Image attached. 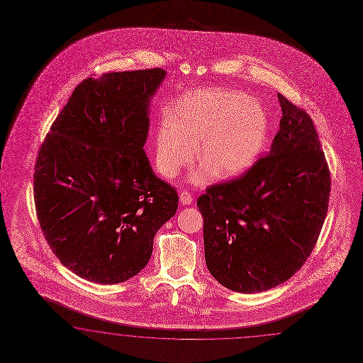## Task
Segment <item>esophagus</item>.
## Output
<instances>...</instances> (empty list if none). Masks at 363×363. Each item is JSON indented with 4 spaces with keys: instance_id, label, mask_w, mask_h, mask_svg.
I'll return each instance as SVG.
<instances>
[{
    "instance_id": "34e87169",
    "label": "esophagus",
    "mask_w": 363,
    "mask_h": 363,
    "mask_svg": "<svg viewBox=\"0 0 363 363\" xmlns=\"http://www.w3.org/2000/svg\"><path fill=\"white\" fill-rule=\"evenodd\" d=\"M179 201H181V203L182 205H190L191 202H193V196L186 191V190H184V191H181V194H179Z\"/></svg>"
}]
</instances>
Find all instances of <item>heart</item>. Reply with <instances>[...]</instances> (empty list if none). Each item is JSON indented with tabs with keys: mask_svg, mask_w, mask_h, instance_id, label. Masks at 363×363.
<instances>
[{
	"mask_svg": "<svg viewBox=\"0 0 363 363\" xmlns=\"http://www.w3.org/2000/svg\"><path fill=\"white\" fill-rule=\"evenodd\" d=\"M167 124L157 130L156 164L167 178L186 167L198 147L205 167L193 182L205 185L210 173L227 179L245 173L264 144L267 121L260 106L225 89H196L177 100Z\"/></svg>",
	"mask_w": 363,
	"mask_h": 363,
	"instance_id": "b5f03b06",
	"label": "heart"
}]
</instances>
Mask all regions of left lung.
Listing matches in <instances>:
<instances>
[{
	"label": "left lung",
	"instance_id": "obj_1",
	"mask_svg": "<svg viewBox=\"0 0 363 363\" xmlns=\"http://www.w3.org/2000/svg\"><path fill=\"white\" fill-rule=\"evenodd\" d=\"M277 98L283 116L268 155L196 201L207 268L240 294L289 280L312 254L328 214L332 179L313 120Z\"/></svg>",
	"mask_w": 363,
	"mask_h": 363
}]
</instances>
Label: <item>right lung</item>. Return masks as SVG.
I'll use <instances>...</instances> for the list:
<instances>
[{"mask_svg": "<svg viewBox=\"0 0 363 363\" xmlns=\"http://www.w3.org/2000/svg\"><path fill=\"white\" fill-rule=\"evenodd\" d=\"M162 69L84 79L54 120L34 170L37 218L51 251L79 277L118 284L147 264L176 187L144 152L149 98Z\"/></svg>", "mask_w": 363, "mask_h": 363, "instance_id": "right-lung-1", "label": "right lung"}]
</instances>
